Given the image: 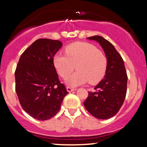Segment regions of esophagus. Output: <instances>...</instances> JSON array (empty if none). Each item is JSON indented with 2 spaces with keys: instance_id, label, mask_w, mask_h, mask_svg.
<instances>
[{
  "instance_id": "obj_1",
  "label": "esophagus",
  "mask_w": 147,
  "mask_h": 147,
  "mask_svg": "<svg viewBox=\"0 0 147 147\" xmlns=\"http://www.w3.org/2000/svg\"><path fill=\"white\" fill-rule=\"evenodd\" d=\"M66 89H67V91H68V92H72V91L75 90V88H73L69 87V86L67 87V88H66Z\"/></svg>"
}]
</instances>
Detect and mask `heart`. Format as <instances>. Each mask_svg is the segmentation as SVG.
Listing matches in <instances>:
<instances>
[{
    "instance_id": "b5f03b06",
    "label": "heart",
    "mask_w": 147,
    "mask_h": 147,
    "mask_svg": "<svg viewBox=\"0 0 147 147\" xmlns=\"http://www.w3.org/2000/svg\"><path fill=\"white\" fill-rule=\"evenodd\" d=\"M65 55L57 53L53 57L54 66L63 78H66L75 68L77 71L65 80L69 87L87 83L95 84L102 80L107 68V58L104 52L93 45L76 42L65 49Z\"/></svg>"
}]
</instances>
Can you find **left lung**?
Here are the masks:
<instances>
[{"label":"left lung","instance_id":"8db88e82","mask_svg":"<svg viewBox=\"0 0 147 147\" xmlns=\"http://www.w3.org/2000/svg\"><path fill=\"white\" fill-rule=\"evenodd\" d=\"M101 45L107 58V68L104 79L95 86L94 92H88L84 102L86 109L99 119L113 117L125 99L127 75L124 61L113 45L100 36L87 38Z\"/></svg>","mask_w":147,"mask_h":147}]
</instances>
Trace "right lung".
<instances>
[{
  "label": "right lung",
  "instance_id": "obj_1",
  "mask_svg": "<svg viewBox=\"0 0 147 147\" xmlns=\"http://www.w3.org/2000/svg\"><path fill=\"white\" fill-rule=\"evenodd\" d=\"M63 43L57 40L40 38L25 50L16 71V92L27 113L38 120H47L60 110L68 93L60 83L53 57Z\"/></svg>",
  "mask_w": 147,
  "mask_h": 147
}]
</instances>
